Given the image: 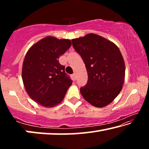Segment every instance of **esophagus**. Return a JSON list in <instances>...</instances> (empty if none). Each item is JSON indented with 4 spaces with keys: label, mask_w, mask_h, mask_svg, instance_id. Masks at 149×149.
Instances as JSON below:
<instances>
[{
    "label": "esophagus",
    "mask_w": 149,
    "mask_h": 149,
    "mask_svg": "<svg viewBox=\"0 0 149 149\" xmlns=\"http://www.w3.org/2000/svg\"><path fill=\"white\" fill-rule=\"evenodd\" d=\"M72 76H73V77H74V79H76V73H74L72 75Z\"/></svg>",
    "instance_id": "obj_1"
}]
</instances>
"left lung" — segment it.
I'll use <instances>...</instances> for the list:
<instances>
[{"instance_id": "obj_1", "label": "left lung", "mask_w": 149, "mask_h": 149, "mask_svg": "<svg viewBox=\"0 0 149 149\" xmlns=\"http://www.w3.org/2000/svg\"><path fill=\"white\" fill-rule=\"evenodd\" d=\"M72 41L84 60L88 75L87 84L80 89L81 94L94 107H106L120 93L124 82L125 66L119 48L94 33Z\"/></svg>"}]
</instances>
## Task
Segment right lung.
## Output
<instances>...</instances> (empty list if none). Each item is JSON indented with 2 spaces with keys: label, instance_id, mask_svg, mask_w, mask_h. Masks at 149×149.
I'll list each match as a JSON object with an SVG mask.
<instances>
[{
  "label": "right lung",
  "instance_id": "obj_1",
  "mask_svg": "<svg viewBox=\"0 0 149 149\" xmlns=\"http://www.w3.org/2000/svg\"><path fill=\"white\" fill-rule=\"evenodd\" d=\"M71 45L70 39L48 36L27 52L22 65V80L27 94L37 104L50 108L64 99L72 81L58 58Z\"/></svg>",
  "mask_w": 149,
  "mask_h": 149
}]
</instances>
